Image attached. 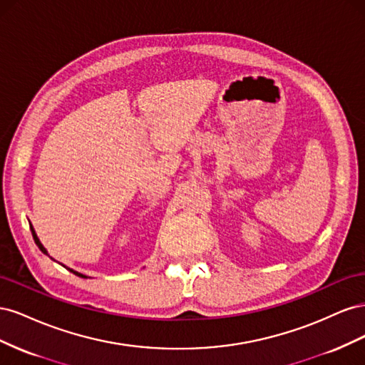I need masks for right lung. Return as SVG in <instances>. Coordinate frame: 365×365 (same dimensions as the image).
Masks as SVG:
<instances>
[{
  "mask_svg": "<svg viewBox=\"0 0 365 365\" xmlns=\"http://www.w3.org/2000/svg\"><path fill=\"white\" fill-rule=\"evenodd\" d=\"M30 230H31V235H33V239H35V244L38 245V248L43 252V254H46V256H48L50 257V254H48V251L46 250V247H43L42 244H41V240H39V237H38V235H36V231H35V228H33V225L30 224ZM50 259H53V257H50ZM54 260V259H53ZM54 262H56V260H54ZM62 264V263H61ZM62 267L63 268H67L70 272H73V274H76V275H79V277H82V279H88V275H85V274H81V272H77V271H74V269H71V268H68V267H65V264H62Z\"/></svg>",
  "mask_w": 365,
  "mask_h": 365,
  "instance_id": "1",
  "label": "right lung"
}]
</instances>
